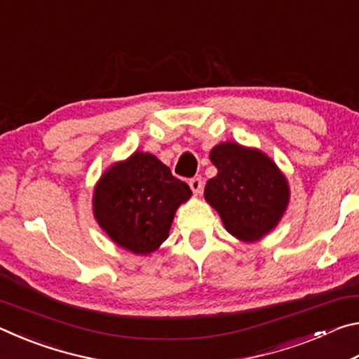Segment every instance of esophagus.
<instances>
[{
  "mask_svg": "<svg viewBox=\"0 0 359 359\" xmlns=\"http://www.w3.org/2000/svg\"><path fill=\"white\" fill-rule=\"evenodd\" d=\"M190 188H191L194 194L201 193V190H203V180H201V177H193L190 180Z\"/></svg>",
  "mask_w": 359,
  "mask_h": 359,
  "instance_id": "esophagus-1",
  "label": "esophagus"
}]
</instances>
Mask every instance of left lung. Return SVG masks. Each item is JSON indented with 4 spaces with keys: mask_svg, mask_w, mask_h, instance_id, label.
<instances>
[{
    "mask_svg": "<svg viewBox=\"0 0 359 359\" xmlns=\"http://www.w3.org/2000/svg\"><path fill=\"white\" fill-rule=\"evenodd\" d=\"M218 172L208 180L204 198L234 238L255 242L277 226L287 210L290 188L280 169L257 149L222 142L210 150Z\"/></svg>",
    "mask_w": 359,
    "mask_h": 359,
    "instance_id": "1",
    "label": "left lung"
}]
</instances>
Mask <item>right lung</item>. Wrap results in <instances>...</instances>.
Segmentation results:
<instances>
[{"label":"right lung","instance_id":"obj_1","mask_svg":"<svg viewBox=\"0 0 359 359\" xmlns=\"http://www.w3.org/2000/svg\"><path fill=\"white\" fill-rule=\"evenodd\" d=\"M190 196V187L155 155L135 151L101 175L93 214L115 244L149 255L168 239L175 210Z\"/></svg>","mask_w":359,"mask_h":359}]
</instances>
